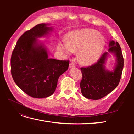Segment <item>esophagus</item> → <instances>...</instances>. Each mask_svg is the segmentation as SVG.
<instances>
[{
	"label": "esophagus",
	"mask_w": 134,
	"mask_h": 134,
	"mask_svg": "<svg viewBox=\"0 0 134 134\" xmlns=\"http://www.w3.org/2000/svg\"><path fill=\"white\" fill-rule=\"evenodd\" d=\"M74 67H75V64H74V63L70 62L69 64V68H73Z\"/></svg>",
	"instance_id": "obj_1"
}]
</instances>
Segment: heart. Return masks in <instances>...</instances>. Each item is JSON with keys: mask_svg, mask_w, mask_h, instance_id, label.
Returning <instances> with one entry per match:
<instances>
[{"mask_svg": "<svg viewBox=\"0 0 134 134\" xmlns=\"http://www.w3.org/2000/svg\"><path fill=\"white\" fill-rule=\"evenodd\" d=\"M106 42V38L98 31L84 28L69 32L65 36V40L59 41L57 48L67 55L79 51V62L85 65H91L100 58Z\"/></svg>", "mask_w": 134, "mask_h": 134, "instance_id": "b5f03b06", "label": "heart"}]
</instances>
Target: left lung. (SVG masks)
<instances>
[{
    "instance_id": "left-lung-1",
    "label": "left lung",
    "mask_w": 134,
    "mask_h": 134,
    "mask_svg": "<svg viewBox=\"0 0 134 134\" xmlns=\"http://www.w3.org/2000/svg\"><path fill=\"white\" fill-rule=\"evenodd\" d=\"M107 52L101 56L97 63L87 68H82L83 78L80 86L83 96L90 99L97 100L111 93L119 84L124 68V58L120 44L110 40ZM112 53L115 63L111 71L106 69L108 58Z\"/></svg>"
}]
</instances>
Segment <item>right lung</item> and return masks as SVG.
<instances>
[{
  "instance_id": "right-lung-1",
  "label": "right lung",
  "mask_w": 134,
  "mask_h": 134,
  "mask_svg": "<svg viewBox=\"0 0 134 134\" xmlns=\"http://www.w3.org/2000/svg\"><path fill=\"white\" fill-rule=\"evenodd\" d=\"M50 23H41L25 32L16 43L10 60L14 82L24 92L37 98L54 93L59 76L68 69L69 61L48 58L47 48L38 38L53 31Z\"/></svg>"
}]
</instances>
